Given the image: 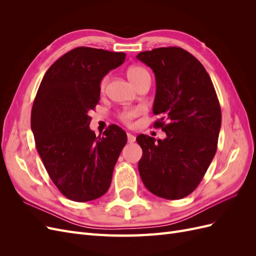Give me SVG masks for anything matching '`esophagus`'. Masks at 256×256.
<instances>
[{"label": "esophagus", "instance_id": "esophagus-1", "mask_svg": "<svg viewBox=\"0 0 256 256\" xmlns=\"http://www.w3.org/2000/svg\"><path fill=\"white\" fill-rule=\"evenodd\" d=\"M127 138H128V143H134L136 141V136L131 134H127Z\"/></svg>", "mask_w": 256, "mask_h": 256}]
</instances>
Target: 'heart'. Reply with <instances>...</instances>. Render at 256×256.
Segmentation results:
<instances>
[{
	"mask_svg": "<svg viewBox=\"0 0 256 256\" xmlns=\"http://www.w3.org/2000/svg\"><path fill=\"white\" fill-rule=\"evenodd\" d=\"M127 76L128 78L130 79V81L132 82L136 86H138V84H140L142 81H144L147 78H150L148 72L146 70V69L142 66H131L128 68L127 70ZM106 83H108V78L104 76V78L100 81V85H99V88L100 92H104L106 86ZM138 114V111L136 109H127V110H124L118 114V118L124 122L126 124V125H131V122H132L134 118Z\"/></svg>",
	"mask_w": 256,
	"mask_h": 256,
	"instance_id": "obj_1",
	"label": "heart"
}]
</instances>
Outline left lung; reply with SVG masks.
I'll use <instances>...</instances> for the list:
<instances>
[{
	"label": "left lung",
	"instance_id": "8db88e82",
	"mask_svg": "<svg viewBox=\"0 0 256 256\" xmlns=\"http://www.w3.org/2000/svg\"><path fill=\"white\" fill-rule=\"evenodd\" d=\"M156 76L154 127L164 140L140 134L143 156L138 173L147 190L166 200H180L196 189L218 146L221 108L210 76L191 53L164 47L138 53Z\"/></svg>",
	"mask_w": 256,
	"mask_h": 256
}]
</instances>
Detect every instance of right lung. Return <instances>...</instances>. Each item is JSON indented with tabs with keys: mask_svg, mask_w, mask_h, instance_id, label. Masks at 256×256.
Here are the masks:
<instances>
[{
	"mask_svg": "<svg viewBox=\"0 0 256 256\" xmlns=\"http://www.w3.org/2000/svg\"><path fill=\"white\" fill-rule=\"evenodd\" d=\"M125 58L122 52L74 48L50 66L37 90L30 114L37 152L53 184L74 202L104 194L127 143L118 126L108 127L102 138L88 127L100 81Z\"/></svg>",
	"mask_w": 256,
	"mask_h": 256,
	"instance_id": "obj_1",
	"label": "right lung"
}]
</instances>
